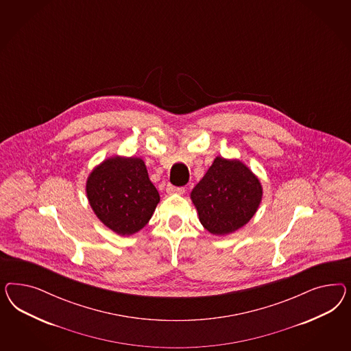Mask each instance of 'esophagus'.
<instances>
[{"label": "esophagus", "instance_id": "34e87169", "mask_svg": "<svg viewBox=\"0 0 351 351\" xmlns=\"http://www.w3.org/2000/svg\"><path fill=\"white\" fill-rule=\"evenodd\" d=\"M166 191H167L169 194H182V193H184V188L167 184V186H166Z\"/></svg>", "mask_w": 351, "mask_h": 351}]
</instances>
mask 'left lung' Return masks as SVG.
Segmentation results:
<instances>
[{
    "instance_id": "obj_1",
    "label": "left lung",
    "mask_w": 351,
    "mask_h": 351,
    "mask_svg": "<svg viewBox=\"0 0 351 351\" xmlns=\"http://www.w3.org/2000/svg\"><path fill=\"white\" fill-rule=\"evenodd\" d=\"M86 191L100 221L121 235L143 229L160 202V194L140 158L104 160L90 173Z\"/></svg>"
}]
</instances>
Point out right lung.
<instances>
[{
  "mask_svg": "<svg viewBox=\"0 0 351 351\" xmlns=\"http://www.w3.org/2000/svg\"><path fill=\"white\" fill-rule=\"evenodd\" d=\"M191 197L203 226L215 235H226L252 219L263 188L242 162L216 157Z\"/></svg>",
  "mask_w": 351,
  "mask_h": 351,
  "instance_id": "obj_1",
  "label": "right lung"
}]
</instances>
